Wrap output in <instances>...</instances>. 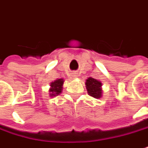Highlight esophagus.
<instances>
[{
	"label": "esophagus",
	"mask_w": 148,
	"mask_h": 148,
	"mask_svg": "<svg viewBox=\"0 0 148 148\" xmlns=\"http://www.w3.org/2000/svg\"><path fill=\"white\" fill-rule=\"evenodd\" d=\"M74 76H77V74H74Z\"/></svg>",
	"instance_id": "1"
}]
</instances>
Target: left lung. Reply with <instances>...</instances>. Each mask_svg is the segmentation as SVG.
<instances>
[{
    "mask_svg": "<svg viewBox=\"0 0 148 148\" xmlns=\"http://www.w3.org/2000/svg\"><path fill=\"white\" fill-rule=\"evenodd\" d=\"M86 87L88 95L95 99H100L103 96L102 82L94 77H88L86 80Z\"/></svg>",
    "mask_w": 148,
    "mask_h": 148,
    "instance_id": "1",
    "label": "left lung"
}]
</instances>
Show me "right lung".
<instances>
[{
	"mask_svg": "<svg viewBox=\"0 0 148 148\" xmlns=\"http://www.w3.org/2000/svg\"><path fill=\"white\" fill-rule=\"evenodd\" d=\"M64 79L62 78H58L56 79L50 83V88L49 90V96L53 97L60 95L62 91V86H63Z\"/></svg>",
	"mask_w": 148,
	"mask_h": 148,
	"instance_id": "add662e5",
	"label": "right lung"
}]
</instances>
